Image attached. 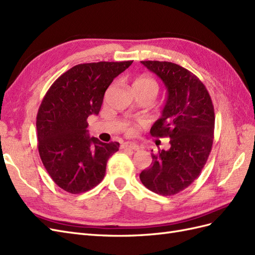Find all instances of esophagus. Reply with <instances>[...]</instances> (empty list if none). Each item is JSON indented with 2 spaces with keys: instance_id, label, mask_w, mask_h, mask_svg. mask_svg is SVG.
Returning <instances> with one entry per match:
<instances>
[{
  "instance_id": "1",
  "label": "esophagus",
  "mask_w": 255,
  "mask_h": 255,
  "mask_svg": "<svg viewBox=\"0 0 255 255\" xmlns=\"http://www.w3.org/2000/svg\"><path fill=\"white\" fill-rule=\"evenodd\" d=\"M122 149H130V150H138L139 146L135 142H125L122 144Z\"/></svg>"
}]
</instances>
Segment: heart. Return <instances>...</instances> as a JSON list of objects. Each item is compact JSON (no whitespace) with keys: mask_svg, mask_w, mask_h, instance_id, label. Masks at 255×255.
Segmentation results:
<instances>
[{"mask_svg":"<svg viewBox=\"0 0 255 255\" xmlns=\"http://www.w3.org/2000/svg\"><path fill=\"white\" fill-rule=\"evenodd\" d=\"M134 91H138L144 94L150 95L154 100L157 92H159V85L157 82L149 76H140L137 77L133 82ZM141 122H128L123 126V130L128 136H134L139 132L141 128Z\"/></svg>","mask_w":255,"mask_h":255,"instance_id":"heart-1","label":"heart"}]
</instances>
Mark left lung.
Here are the masks:
<instances>
[{"label":"left lung","instance_id":"left-lung-1","mask_svg":"<svg viewBox=\"0 0 255 255\" xmlns=\"http://www.w3.org/2000/svg\"><path fill=\"white\" fill-rule=\"evenodd\" d=\"M167 89L161 118L150 129L155 137H169L170 148L151 153L152 163L142 170V184L163 196L187 189L201 174L213 142L215 109L207 89L193 73L171 62L141 61Z\"/></svg>","mask_w":255,"mask_h":255}]
</instances>
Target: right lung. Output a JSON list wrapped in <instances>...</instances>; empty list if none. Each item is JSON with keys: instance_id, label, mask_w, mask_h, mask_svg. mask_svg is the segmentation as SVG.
Returning <instances> with one entry per match:
<instances>
[{"instance_id": "add662e5", "label": "right lung", "mask_w": 255, "mask_h": 255, "mask_svg": "<svg viewBox=\"0 0 255 255\" xmlns=\"http://www.w3.org/2000/svg\"><path fill=\"white\" fill-rule=\"evenodd\" d=\"M133 61L75 65L53 82L36 117L38 152L58 187L72 194L96 187L119 142L88 134L87 119L99 115L105 91Z\"/></svg>"}]
</instances>
